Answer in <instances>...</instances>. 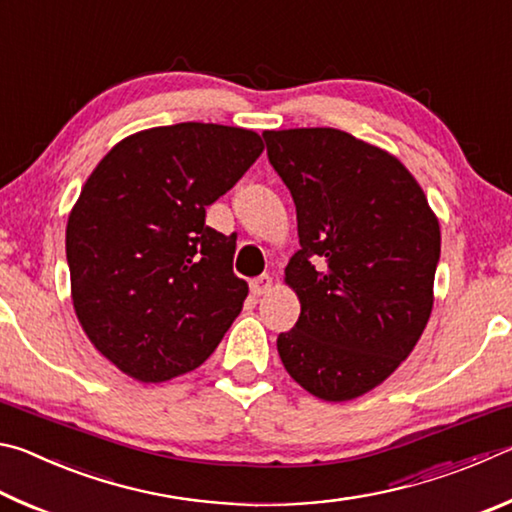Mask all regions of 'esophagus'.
<instances>
[{
  "label": "esophagus",
  "mask_w": 512,
  "mask_h": 512,
  "mask_svg": "<svg viewBox=\"0 0 512 512\" xmlns=\"http://www.w3.org/2000/svg\"><path fill=\"white\" fill-rule=\"evenodd\" d=\"M271 287H273L271 275H259L255 280H250V291H253V296H264V293L271 291Z\"/></svg>",
  "instance_id": "esophagus-1"
}]
</instances>
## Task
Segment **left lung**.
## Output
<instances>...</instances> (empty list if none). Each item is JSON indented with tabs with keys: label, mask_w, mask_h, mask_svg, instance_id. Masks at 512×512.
Returning <instances> with one entry per match:
<instances>
[{
	"label": "left lung",
	"mask_w": 512,
	"mask_h": 512,
	"mask_svg": "<svg viewBox=\"0 0 512 512\" xmlns=\"http://www.w3.org/2000/svg\"><path fill=\"white\" fill-rule=\"evenodd\" d=\"M264 142L300 237L284 271L300 318L277 352L311 395L354 400L395 372L427 327L438 219L395 155L350 133L291 128Z\"/></svg>",
	"instance_id": "obj_1"
}]
</instances>
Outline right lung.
<instances>
[{
	"label": "right lung",
	"instance_id": "obj_1",
	"mask_svg": "<svg viewBox=\"0 0 512 512\" xmlns=\"http://www.w3.org/2000/svg\"><path fill=\"white\" fill-rule=\"evenodd\" d=\"M262 151L246 128L158 126L112 146L83 185L65 235L74 309L128 377L158 384L198 368L239 316L235 239L205 225V207Z\"/></svg>",
	"mask_w": 512,
	"mask_h": 512
}]
</instances>
